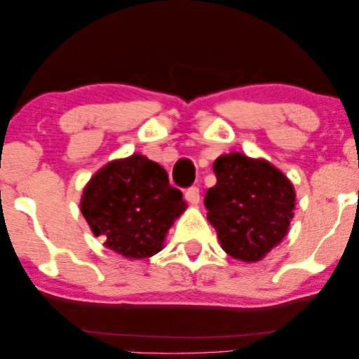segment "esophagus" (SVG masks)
<instances>
[{"label":"esophagus","instance_id":"1","mask_svg":"<svg viewBox=\"0 0 359 359\" xmlns=\"http://www.w3.org/2000/svg\"><path fill=\"white\" fill-rule=\"evenodd\" d=\"M184 196H186V199H188L189 204H193V205L199 204L201 193H199V188H196V186H191V188L184 193Z\"/></svg>","mask_w":359,"mask_h":359}]
</instances>
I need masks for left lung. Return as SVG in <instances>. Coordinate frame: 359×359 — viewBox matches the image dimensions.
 Listing matches in <instances>:
<instances>
[{
	"instance_id": "1",
	"label": "left lung",
	"mask_w": 359,
	"mask_h": 359,
	"mask_svg": "<svg viewBox=\"0 0 359 359\" xmlns=\"http://www.w3.org/2000/svg\"><path fill=\"white\" fill-rule=\"evenodd\" d=\"M217 178L205 193L208 220L224 252L253 263L286 237L296 193L286 176L266 160L229 154L214 161Z\"/></svg>"
}]
</instances>
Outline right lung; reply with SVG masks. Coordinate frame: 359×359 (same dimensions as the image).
Listing matches in <instances>:
<instances>
[{
  "label": "right lung",
  "instance_id": "right-lung-1",
  "mask_svg": "<svg viewBox=\"0 0 359 359\" xmlns=\"http://www.w3.org/2000/svg\"><path fill=\"white\" fill-rule=\"evenodd\" d=\"M186 209L168 173L144 155L114 160L83 191L81 214L112 252L130 259L154 257L171 225Z\"/></svg>",
  "mask_w": 359,
  "mask_h": 359
}]
</instances>
